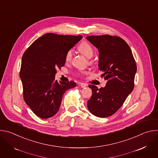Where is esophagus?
Listing matches in <instances>:
<instances>
[{
	"instance_id": "esophagus-1",
	"label": "esophagus",
	"mask_w": 158,
	"mask_h": 158,
	"mask_svg": "<svg viewBox=\"0 0 158 158\" xmlns=\"http://www.w3.org/2000/svg\"><path fill=\"white\" fill-rule=\"evenodd\" d=\"M81 87H82V88H84V87H87V85L85 84V83H80V85H79Z\"/></svg>"
}]
</instances>
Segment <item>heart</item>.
I'll return each mask as SVG.
<instances>
[{
    "instance_id": "obj_1",
    "label": "heart",
    "mask_w": 158,
    "mask_h": 158,
    "mask_svg": "<svg viewBox=\"0 0 158 158\" xmlns=\"http://www.w3.org/2000/svg\"><path fill=\"white\" fill-rule=\"evenodd\" d=\"M79 51L85 56L87 58H91L94 52L93 48L87 42H81L77 48ZM73 57V50L70 49L67 52L65 56V60L66 62H69L71 60Z\"/></svg>"
}]
</instances>
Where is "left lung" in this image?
Returning a JSON list of instances; mask_svg holds the SVG:
<instances>
[{
	"label": "left lung",
	"instance_id": "8db88e82",
	"mask_svg": "<svg viewBox=\"0 0 158 158\" xmlns=\"http://www.w3.org/2000/svg\"><path fill=\"white\" fill-rule=\"evenodd\" d=\"M86 39L99 51V69L107 81L104 87L89 85L93 95L87 108L99 118L114 114L122 106L134 86L136 61L124 40L109 35H91Z\"/></svg>",
	"mask_w": 158,
	"mask_h": 158
}]
</instances>
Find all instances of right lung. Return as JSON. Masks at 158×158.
Returning a JSON list of instances; mask_svg holds the SVG:
<instances>
[{
    "label": "right lung",
    "mask_w": 158,
    "mask_h": 158,
    "mask_svg": "<svg viewBox=\"0 0 158 158\" xmlns=\"http://www.w3.org/2000/svg\"><path fill=\"white\" fill-rule=\"evenodd\" d=\"M82 35L48 33L35 40L22 57L20 77L24 99L34 113L48 119L58 112L64 94L75 87L73 81L58 82L55 75L64 66L65 54Z\"/></svg>",
    "instance_id": "add662e5"
}]
</instances>
